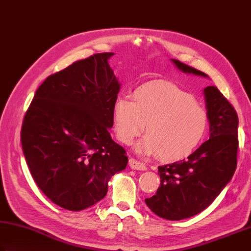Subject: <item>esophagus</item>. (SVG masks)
Returning a JSON list of instances; mask_svg holds the SVG:
<instances>
[{
	"label": "esophagus",
	"mask_w": 251,
	"mask_h": 251,
	"mask_svg": "<svg viewBox=\"0 0 251 251\" xmlns=\"http://www.w3.org/2000/svg\"><path fill=\"white\" fill-rule=\"evenodd\" d=\"M129 165H130V168L131 169H133V170H140V171H146L148 168H147V165L144 164V163H142V162H140V161H138V160H135V159H133V157H131V159L129 160Z\"/></svg>",
	"instance_id": "esophagus-1"
}]
</instances>
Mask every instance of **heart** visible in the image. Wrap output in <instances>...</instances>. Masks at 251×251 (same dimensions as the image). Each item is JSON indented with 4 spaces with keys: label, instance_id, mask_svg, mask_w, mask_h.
Listing matches in <instances>:
<instances>
[{
    "label": "heart",
    "instance_id": "obj_1",
    "mask_svg": "<svg viewBox=\"0 0 251 251\" xmlns=\"http://www.w3.org/2000/svg\"><path fill=\"white\" fill-rule=\"evenodd\" d=\"M129 98L113 105L117 138L130 144L147 126L149 133L137 147L139 152L157 153L161 159L181 160L203 141L208 130L207 111L193 96L168 81H152L138 87Z\"/></svg>",
    "mask_w": 251,
    "mask_h": 251
}]
</instances>
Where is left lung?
Masks as SVG:
<instances>
[{"label":"left lung","instance_id":"obj_1","mask_svg":"<svg viewBox=\"0 0 251 251\" xmlns=\"http://www.w3.org/2000/svg\"><path fill=\"white\" fill-rule=\"evenodd\" d=\"M186 74L207 77L173 59ZM210 137L185 160L159 166L161 184L155 195L146 199L153 213L169 221H181L201 213L213 203L237 168L238 116L217 87L204 89Z\"/></svg>","mask_w":251,"mask_h":251}]
</instances>
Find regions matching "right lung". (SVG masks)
Wrapping results in <instances>:
<instances>
[{
  "label": "right lung",
  "instance_id": "add662e5",
  "mask_svg": "<svg viewBox=\"0 0 251 251\" xmlns=\"http://www.w3.org/2000/svg\"><path fill=\"white\" fill-rule=\"evenodd\" d=\"M100 52L48 76L25 113L21 141L30 174L52 203L82 210L108 192L128 164L110 137L120 83Z\"/></svg>",
  "mask_w": 251,
  "mask_h": 251
}]
</instances>
